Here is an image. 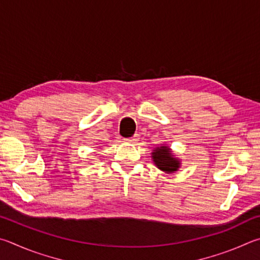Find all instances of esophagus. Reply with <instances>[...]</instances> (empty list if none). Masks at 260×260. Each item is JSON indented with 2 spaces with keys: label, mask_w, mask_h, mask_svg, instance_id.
Masks as SVG:
<instances>
[{
  "label": "esophagus",
  "mask_w": 260,
  "mask_h": 260,
  "mask_svg": "<svg viewBox=\"0 0 260 260\" xmlns=\"http://www.w3.org/2000/svg\"><path fill=\"white\" fill-rule=\"evenodd\" d=\"M125 140H126V143H129V144H137L139 142V135H135L134 137L126 138Z\"/></svg>",
  "instance_id": "34e87169"
}]
</instances>
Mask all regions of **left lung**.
Masks as SVG:
<instances>
[{"label":"left lung","mask_w":260,"mask_h":260,"mask_svg":"<svg viewBox=\"0 0 260 260\" xmlns=\"http://www.w3.org/2000/svg\"><path fill=\"white\" fill-rule=\"evenodd\" d=\"M153 161L155 162L158 169L166 172H174L178 169L180 163L177 158L172 157L170 149L167 146L157 147L155 151L152 153Z\"/></svg>","instance_id":"left-lung-1"}]
</instances>
